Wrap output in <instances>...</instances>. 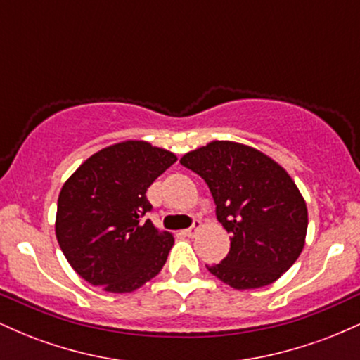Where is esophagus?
<instances>
[{
	"label": "esophagus",
	"mask_w": 360,
	"mask_h": 360,
	"mask_svg": "<svg viewBox=\"0 0 360 360\" xmlns=\"http://www.w3.org/2000/svg\"><path fill=\"white\" fill-rule=\"evenodd\" d=\"M200 229H201V221L200 220H194L193 225L189 226V229L184 230V235H186V237H194V235H196V232Z\"/></svg>",
	"instance_id": "34e87169"
}]
</instances>
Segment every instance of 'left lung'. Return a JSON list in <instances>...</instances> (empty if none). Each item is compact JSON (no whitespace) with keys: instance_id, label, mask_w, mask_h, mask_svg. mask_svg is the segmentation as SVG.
I'll return each instance as SVG.
<instances>
[{"instance_id":"left-lung-1","label":"left lung","mask_w":360,"mask_h":360,"mask_svg":"<svg viewBox=\"0 0 360 360\" xmlns=\"http://www.w3.org/2000/svg\"><path fill=\"white\" fill-rule=\"evenodd\" d=\"M181 164L203 177L218 221L232 235L226 257L208 271L235 289L279 279L300 257L308 229L307 203L288 172L262 152L226 140L188 152Z\"/></svg>"}]
</instances>
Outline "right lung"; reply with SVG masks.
<instances>
[{
	"instance_id": "add662e5",
	"label": "right lung",
	"mask_w": 360,
	"mask_h": 360,
	"mask_svg": "<svg viewBox=\"0 0 360 360\" xmlns=\"http://www.w3.org/2000/svg\"><path fill=\"white\" fill-rule=\"evenodd\" d=\"M177 160L172 152L128 140L91 155L62 186L56 235L72 269L93 286L130 292L157 276L174 237L143 217L146 193Z\"/></svg>"
}]
</instances>
